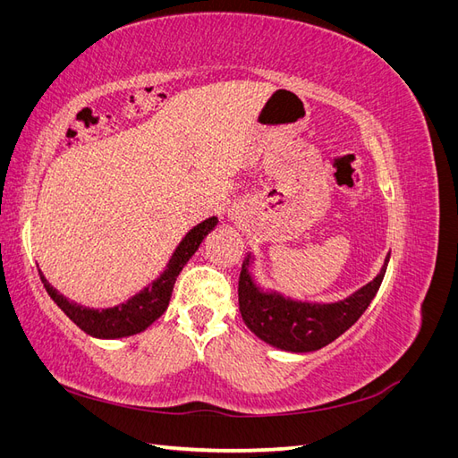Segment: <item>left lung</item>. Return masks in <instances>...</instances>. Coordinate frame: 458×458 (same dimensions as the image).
I'll list each match as a JSON object with an SVG mask.
<instances>
[{"mask_svg":"<svg viewBox=\"0 0 458 458\" xmlns=\"http://www.w3.org/2000/svg\"><path fill=\"white\" fill-rule=\"evenodd\" d=\"M386 256L380 273L348 298L332 303L301 301L279 293H263L248 271L252 254L242 261L239 279V308L246 327L273 348L294 353L321 350L342 336L370 306L386 275Z\"/></svg>","mask_w":458,"mask_h":458,"instance_id":"left-lung-1","label":"left lung"}]
</instances>
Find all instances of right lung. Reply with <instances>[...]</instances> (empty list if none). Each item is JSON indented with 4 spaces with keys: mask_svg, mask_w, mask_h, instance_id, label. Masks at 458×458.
I'll return each mask as SVG.
<instances>
[{
    "mask_svg": "<svg viewBox=\"0 0 458 458\" xmlns=\"http://www.w3.org/2000/svg\"><path fill=\"white\" fill-rule=\"evenodd\" d=\"M217 225V217L212 216L204 219L202 224L192 227L183 241L177 244L175 252L172 254L168 266L157 281H152L147 288H143L140 294H135L128 301L120 303L114 308L106 310H93L84 308L80 303L68 300L66 296L59 294L39 269V279L44 283L47 294L53 301L66 313L72 323H76L81 330L88 332L89 336L103 338V340H114V338H126L140 335L145 328H148L157 318L168 310L170 298L174 293V284L177 281L179 273L185 267V263L199 250V246L206 239V234Z\"/></svg>",
    "mask_w": 458,
    "mask_h": 458,
    "instance_id": "obj_1",
    "label": "right lung"
}]
</instances>
